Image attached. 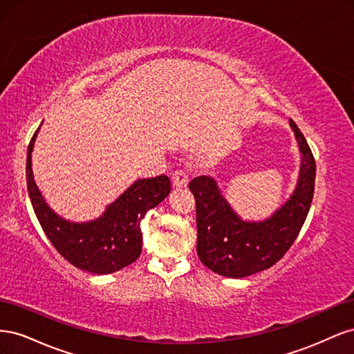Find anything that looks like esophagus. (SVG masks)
Wrapping results in <instances>:
<instances>
[{
	"label": "esophagus",
	"mask_w": 354,
	"mask_h": 354,
	"mask_svg": "<svg viewBox=\"0 0 354 354\" xmlns=\"http://www.w3.org/2000/svg\"><path fill=\"white\" fill-rule=\"evenodd\" d=\"M171 180H173V185L176 187H185L187 186V181H189V177L186 174L185 169H176L173 171V176H171Z\"/></svg>",
	"instance_id": "34e87169"
}]
</instances>
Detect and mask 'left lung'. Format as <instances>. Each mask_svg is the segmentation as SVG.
<instances>
[{
  "instance_id": "left-lung-1",
  "label": "left lung",
  "mask_w": 354,
  "mask_h": 354,
  "mask_svg": "<svg viewBox=\"0 0 354 354\" xmlns=\"http://www.w3.org/2000/svg\"><path fill=\"white\" fill-rule=\"evenodd\" d=\"M301 151V171L294 195L273 217L261 223L242 221L211 177L189 181L196 201L199 260L214 273L245 277L270 269L291 248L301 230L315 194L316 164L306 137L289 120Z\"/></svg>"
}]
</instances>
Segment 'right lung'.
<instances>
[{"label":"right lung","instance_id":"add662e5","mask_svg":"<svg viewBox=\"0 0 354 354\" xmlns=\"http://www.w3.org/2000/svg\"><path fill=\"white\" fill-rule=\"evenodd\" d=\"M37 133L28 146L26 183L32 207L42 230L57 252L77 269L108 274L134 263L142 252L140 223L171 192L168 176L137 180L108 207L100 218L90 223H69L57 217L42 199L30 169V152Z\"/></svg>","mask_w":354,"mask_h":354}]
</instances>
